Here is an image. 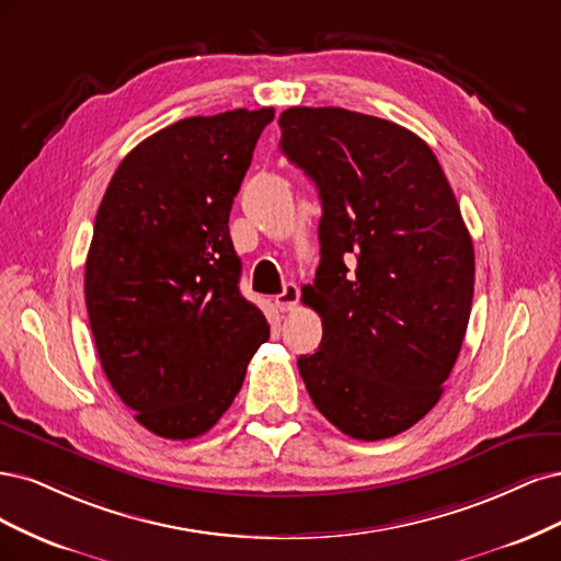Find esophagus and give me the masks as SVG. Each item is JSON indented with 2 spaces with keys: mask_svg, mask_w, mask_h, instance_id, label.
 I'll use <instances>...</instances> for the list:
<instances>
[{
  "mask_svg": "<svg viewBox=\"0 0 561 561\" xmlns=\"http://www.w3.org/2000/svg\"><path fill=\"white\" fill-rule=\"evenodd\" d=\"M298 298H300L298 286L296 284H284L282 294L275 296V305L279 307V312H291L296 302H298Z\"/></svg>",
  "mask_w": 561,
  "mask_h": 561,
  "instance_id": "obj_1",
  "label": "esophagus"
}]
</instances>
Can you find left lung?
I'll list each match as a JSON object with an SVG mask.
<instances>
[{
  "label": "left lung",
  "instance_id": "obj_1",
  "mask_svg": "<svg viewBox=\"0 0 561 561\" xmlns=\"http://www.w3.org/2000/svg\"><path fill=\"white\" fill-rule=\"evenodd\" d=\"M282 153L312 179L321 263L302 300L321 345L298 358L317 410L345 436L382 440L438 403L471 317L476 256L428 144L340 106H291Z\"/></svg>",
  "mask_w": 561,
  "mask_h": 561
}]
</instances>
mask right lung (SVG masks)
<instances>
[{
	"instance_id": "obj_1",
	"label": "right lung",
	"mask_w": 561,
	"mask_h": 561,
	"mask_svg": "<svg viewBox=\"0 0 561 561\" xmlns=\"http://www.w3.org/2000/svg\"><path fill=\"white\" fill-rule=\"evenodd\" d=\"M275 110L191 116L121 160L95 216L85 307L102 370L156 436L207 433L270 337L240 294L232 197Z\"/></svg>"
}]
</instances>
